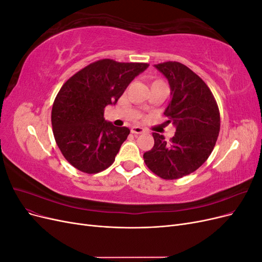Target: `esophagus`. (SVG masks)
Here are the masks:
<instances>
[{"instance_id":"obj_1","label":"esophagus","mask_w":262,"mask_h":262,"mask_svg":"<svg viewBox=\"0 0 262 262\" xmlns=\"http://www.w3.org/2000/svg\"><path fill=\"white\" fill-rule=\"evenodd\" d=\"M144 132H145V130L143 128H141V126H132L131 128V133H133V134H142Z\"/></svg>"}]
</instances>
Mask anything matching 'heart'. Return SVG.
Listing matches in <instances>:
<instances>
[{
    "mask_svg": "<svg viewBox=\"0 0 262 262\" xmlns=\"http://www.w3.org/2000/svg\"><path fill=\"white\" fill-rule=\"evenodd\" d=\"M156 82H161V81H155V82H153V83H156ZM153 83H152V84H153Z\"/></svg>",
    "mask_w": 262,
    "mask_h": 262,
    "instance_id": "heart-1",
    "label": "heart"
}]
</instances>
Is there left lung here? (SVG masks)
Wrapping results in <instances>:
<instances>
[{"mask_svg":"<svg viewBox=\"0 0 262 262\" xmlns=\"http://www.w3.org/2000/svg\"><path fill=\"white\" fill-rule=\"evenodd\" d=\"M167 78L170 100L164 115L176 133L167 142L153 133L154 146L144 153L147 167L163 179H178L196 170L212 153L220 132V113L208 85L182 63L154 66Z\"/></svg>","mask_w":262,"mask_h":262,"instance_id":"obj_1","label":"left lung"}]
</instances>
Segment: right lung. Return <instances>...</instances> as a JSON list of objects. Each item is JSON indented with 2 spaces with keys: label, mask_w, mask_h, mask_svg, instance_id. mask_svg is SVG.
Instances as JSON below:
<instances>
[{
  "label": "right lung",
  "mask_w": 262,
  "mask_h": 262,
  "mask_svg": "<svg viewBox=\"0 0 262 262\" xmlns=\"http://www.w3.org/2000/svg\"><path fill=\"white\" fill-rule=\"evenodd\" d=\"M147 63L99 60L63 84L54 99L51 122L55 142L66 160L78 170L96 173L115 162L130 130L104 118Z\"/></svg>",
  "instance_id": "add662e5"
}]
</instances>
